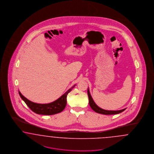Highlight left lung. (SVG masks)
<instances>
[{
	"label": "left lung",
	"mask_w": 154,
	"mask_h": 154,
	"mask_svg": "<svg viewBox=\"0 0 154 154\" xmlns=\"http://www.w3.org/2000/svg\"><path fill=\"white\" fill-rule=\"evenodd\" d=\"M88 95L89 97V104L90 107H91V109L94 110V111H95L96 112L99 113V114H104V115H112V114H119L120 112H122V111H124L126 109H122L121 110H117V111H112V110H106L102 109L101 108H100L99 107H98L95 103L94 102L92 96L90 94L89 92V90L88 88Z\"/></svg>",
	"instance_id": "1"
}]
</instances>
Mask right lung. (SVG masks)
Here are the masks:
<instances>
[{
    "label": "right lung",
    "instance_id": "add662e5",
    "mask_svg": "<svg viewBox=\"0 0 154 154\" xmlns=\"http://www.w3.org/2000/svg\"><path fill=\"white\" fill-rule=\"evenodd\" d=\"M75 86V85H74L72 88L67 90V91H66L63 95L61 96L57 100H55L53 102L47 104H39L32 102L22 95L20 91L19 94L22 100L32 111L37 114L50 116L58 114L65 109L67 103V95L73 89Z\"/></svg>",
    "mask_w": 154,
    "mask_h": 154
}]
</instances>
